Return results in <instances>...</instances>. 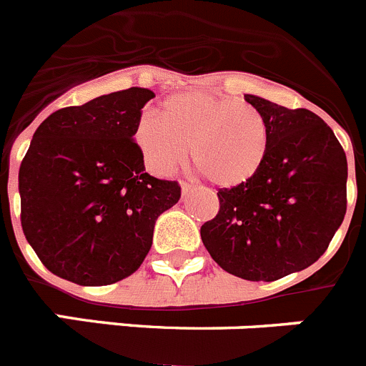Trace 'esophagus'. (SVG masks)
<instances>
[{
  "label": "esophagus",
  "mask_w": 366,
  "mask_h": 366,
  "mask_svg": "<svg viewBox=\"0 0 366 366\" xmlns=\"http://www.w3.org/2000/svg\"><path fill=\"white\" fill-rule=\"evenodd\" d=\"M180 187H182V195H187V193L193 189V186H191V184H187V182H180Z\"/></svg>",
  "instance_id": "34e87169"
}]
</instances>
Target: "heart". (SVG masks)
<instances>
[{"label":"heart","mask_w":366,"mask_h":366,"mask_svg":"<svg viewBox=\"0 0 366 366\" xmlns=\"http://www.w3.org/2000/svg\"><path fill=\"white\" fill-rule=\"evenodd\" d=\"M134 140L146 166L171 175L191 160L219 187L249 182L269 153V126L255 105L206 91H184L162 102V114L144 113Z\"/></svg>","instance_id":"1"}]
</instances>
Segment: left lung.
<instances>
[{
  "label": "left lung",
  "instance_id": "obj_1",
  "mask_svg": "<svg viewBox=\"0 0 366 366\" xmlns=\"http://www.w3.org/2000/svg\"><path fill=\"white\" fill-rule=\"evenodd\" d=\"M268 120L269 153L249 182L219 189L200 228L213 261L246 281H277L314 264L347 213V154L308 109L246 94Z\"/></svg>",
  "mask_w": 366,
  "mask_h": 366
}]
</instances>
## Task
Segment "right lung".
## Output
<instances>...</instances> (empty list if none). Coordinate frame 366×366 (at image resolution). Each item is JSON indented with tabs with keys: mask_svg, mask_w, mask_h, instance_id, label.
Listing matches in <instances>:
<instances>
[{
	"mask_svg": "<svg viewBox=\"0 0 366 366\" xmlns=\"http://www.w3.org/2000/svg\"><path fill=\"white\" fill-rule=\"evenodd\" d=\"M153 91L131 87L45 118L19 166L21 228L45 268L80 286L129 277L180 199L146 173L134 127Z\"/></svg>",
	"mask_w": 366,
	"mask_h": 366,
	"instance_id": "1",
	"label": "right lung"
}]
</instances>
